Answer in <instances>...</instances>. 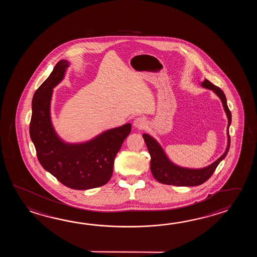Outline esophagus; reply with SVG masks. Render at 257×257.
I'll use <instances>...</instances> for the list:
<instances>
[{"mask_svg":"<svg viewBox=\"0 0 257 257\" xmlns=\"http://www.w3.org/2000/svg\"><path fill=\"white\" fill-rule=\"evenodd\" d=\"M146 124H147L146 118H144L142 116H139L133 121V126L137 127V128H141V130L144 128L146 126Z\"/></svg>","mask_w":257,"mask_h":257,"instance_id":"34e87169","label":"esophagus"}]
</instances>
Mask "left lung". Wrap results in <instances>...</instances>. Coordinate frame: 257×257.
<instances>
[{"mask_svg":"<svg viewBox=\"0 0 257 257\" xmlns=\"http://www.w3.org/2000/svg\"><path fill=\"white\" fill-rule=\"evenodd\" d=\"M200 85L203 88L213 91V93L220 99L222 103L224 111L228 118L227 147L225 149L223 154L218 160H216L214 163L209 164L208 166L203 168H188V167L180 166L173 163L164 152L161 144L153 137L149 135L147 133H144L142 137L147 145L148 151L151 155L152 174L154 176V178L162 184L176 186H199L203 183H205L212 175L217 166L226 157L227 153L229 152V145H230L229 128L231 124V114L227 104L226 96L220 88L214 85L213 83H211L207 79H205L200 83Z\"/></svg>","mask_w":257,"mask_h":257,"instance_id":"1","label":"left lung"}]
</instances>
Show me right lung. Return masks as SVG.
Listing matches in <instances>:
<instances>
[{"instance_id": "1", "label": "right lung", "mask_w": 257, "mask_h": 257, "mask_svg": "<svg viewBox=\"0 0 257 257\" xmlns=\"http://www.w3.org/2000/svg\"><path fill=\"white\" fill-rule=\"evenodd\" d=\"M69 66L68 60H60L34 93L29 133L44 169L64 186L86 190L110 180L115 155L130 135L131 124L106 130L86 142L62 140L51 120V99L53 89L64 79Z\"/></svg>"}]
</instances>
